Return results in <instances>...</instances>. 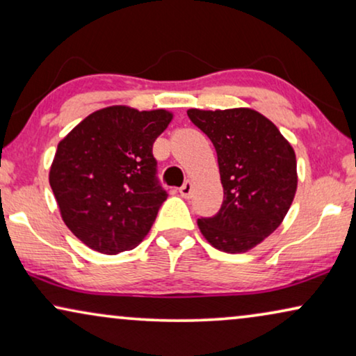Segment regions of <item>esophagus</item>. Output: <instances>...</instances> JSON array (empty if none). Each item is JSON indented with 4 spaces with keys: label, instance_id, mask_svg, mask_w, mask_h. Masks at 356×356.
Instances as JSON below:
<instances>
[{
    "label": "esophagus",
    "instance_id": "esophagus-1",
    "mask_svg": "<svg viewBox=\"0 0 356 356\" xmlns=\"http://www.w3.org/2000/svg\"><path fill=\"white\" fill-rule=\"evenodd\" d=\"M179 194H181L184 199L191 197V194H193V183L189 181V179H188V181H184L183 186L179 188Z\"/></svg>",
    "mask_w": 356,
    "mask_h": 356
}]
</instances>
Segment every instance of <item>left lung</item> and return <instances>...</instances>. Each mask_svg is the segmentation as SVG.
Listing matches in <instances>:
<instances>
[{"label":"left lung","mask_w":356,"mask_h":356,"mask_svg":"<svg viewBox=\"0 0 356 356\" xmlns=\"http://www.w3.org/2000/svg\"><path fill=\"white\" fill-rule=\"evenodd\" d=\"M217 152L223 202L213 217L197 218L217 250L245 252L274 233L293 202L296 157L277 126L251 108L188 110Z\"/></svg>","instance_id":"left-lung-1"}]
</instances>
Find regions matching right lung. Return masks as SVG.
<instances>
[{
	"mask_svg": "<svg viewBox=\"0 0 356 356\" xmlns=\"http://www.w3.org/2000/svg\"><path fill=\"white\" fill-rule=\"evenodd\" d=\"M173 115L106 106L82 120L58 144L50 186L66 227L104 254L144 240L167 199L152 145Z\"/></svg>",
	"mask_w": 356,
	"mask_h": 356,
	"instance_id": "1",
	"label": "right lung"
}]
</instances>
